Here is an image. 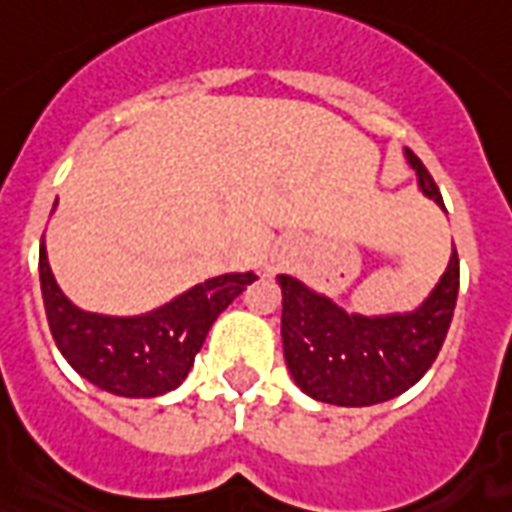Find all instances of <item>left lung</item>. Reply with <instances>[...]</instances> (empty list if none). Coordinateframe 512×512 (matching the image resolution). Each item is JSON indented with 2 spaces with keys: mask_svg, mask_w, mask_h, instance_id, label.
<instances>
[{
  "mask_svg": "<svg viewBox=\"0 0 512 512\" xmlns=\"http://www.w3.org/2000/svg\"><path fill=\"white\" fill-rule=\"evenodd\" d=\"M420 192L445 211L426 165L404 149ZM282 287V347L295 385L323 404L372 407L396 399L429 372L448 336L458 298V255L448 260L423 304L412 312H347L301 279L279 274Z\"/></svg>",
  "mask_w": 512,
  "mask_h": 512,
  "instance_id": "obj_1",
  "label": "left lung"
}]
</instances>
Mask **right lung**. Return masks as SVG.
Segmentation results:
<instances>
[{
  "label": "right lung",
  "instance_id": "1",
  "mask_svg": "<svg viewBox=\"0 0 512 512\" xmlns=\"http://www.w3.org/2000/svg\"><path fill=\"white\" fill-rule=\"evenodd\" d=\"M255 279V271L219 274L146 314H97L62 293L48 266L45 238L40 244V290L56 347L83 380L124 399H157L176 391L211 325Z\"/></svg>",
  "mask_w": 512,
  "mask_h": 512
}]
</instances>
